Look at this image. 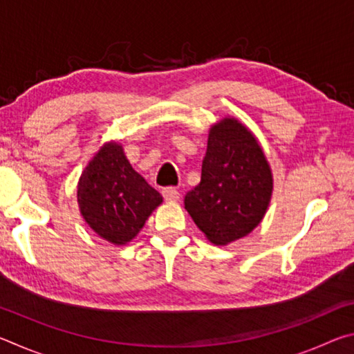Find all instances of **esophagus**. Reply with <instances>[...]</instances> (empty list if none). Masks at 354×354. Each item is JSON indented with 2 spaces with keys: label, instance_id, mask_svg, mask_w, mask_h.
Masks as SVG:
<instances>
[{
  "label": "esophagus",
  "instance_id": "1",
  "mask_svg": "<svg viewBox=\"0 0 354 354\" xmlns=\"http://www.w3.org/2000/svg\"><path fill=\"white\" fill-rule=\"evenodd\" d=\"M162 196L167 201H178L179 192L175 187H165V189H162Z\"/></svg>",
  "mask_w": 354,
  "mask_h": 354
}]
</instances>
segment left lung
I'll list each match as a JSON object with an SVG mask.
<instances>
[{"label": "left lung", "mask_w": 354, "mask_h": 354, "mask_svg": "<svg viewBox=\"0 0 354 354\" xmlns=\"http://www.w3.org/2000/svg\"><path fill=\"white\" fill-rule=\"evenodd\" d=\"M273 176L256 137L236 118H223L209 131L201 181L187 192L184 206L215 245L250 234L272 198Z\"/></svg>", "instance_id": "8db88e82"}]
</instances>
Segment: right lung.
I'll use <instances>...</instances> for the list:
<instances>
[{
	"instance_id": "1",
	"label": "right lung",
	"mask_w": 354,
	"mask_h": 354,
	"mask_svg": "<svg viewBox=\"0 0 354 354\" xmlns=\"http://www.w3.org/2000/svg\"><path fill=\"white\" fill-rule=\"evenodd\" d=\"M160 203L159 192L131 167L117 142L100 148L77 183V205L84 220L113 245L133 241Z\"/></svg>"
}]
</instances>
